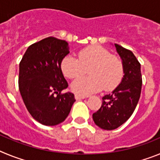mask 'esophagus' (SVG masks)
<instances>
[{"label":"esophagus","instance_id":"esophagus-1","mask_svg":"<svg viewBox=\"0 0 160 160\" xmlns=\"http://www.w3.org/2000/svg\"><path fill=\"white\" fill-rule=\"evenodd\" d=\"M75 99L76 100H80V99H83V98H85V96H82V95H78V94H75Z\"/></svg>","mask_w":160,"mask_h":160}]
</instances>
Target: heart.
I'll return each mask as SVG.
<instances>
[{
  "label": "heart",
  "instance_id": "obj_1",
  "mask_svg": "<svg viewBox=\"0 0 160 160\" xmlns=\"http://www.w3.org/2000/svg\"><path fill=\"white\" fill-rule=\"evenodd\" d=\"M87 69L90 76L80 78L71 85L73 92L78 95H87L102 88L107 91L114 90L123 76V66L119 58L98 46L80 50L78 58L66 56L61 62V70L70 79L82 76Z\"/></svg>",
  "mask_w": 160,
  "mask_h": 160
}]
</instances>
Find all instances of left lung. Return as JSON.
Segmentation results:
<instances>
[{
    "label": "left lung",
    "mask_w": 160,
    "mask_h": 160,
    "mask_svg": "<svg viewBox=\"0 0 160 160\" xmlns=\"http://www.w3.org/2000/svg\"><path fill=\"white\" fill-rule=\"evenodd\" d=\"M122 60V80L111 94L102 98V104L93 114L97 126L104 130L118 128L131 116L139 100L142 88L141 66L134 53L114 44Z\"/></svg>",
    "instance_id": "8db88e82"
}]
</instances>
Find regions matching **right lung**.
Instances as JSON below:
<instances>
[{"label": "right lung", "instance_id": "1", "mask_svg": "<svg viewBox=\"0 0 160 160\" xmlns=\"http://www.w3.org/2000/svg\"><path fill=\"white\" fill-rule=\"evenodd\" d=\"M69 51L68 43L49 37L29 46L19 64L18 86L29 114L38 122H62L75 102L72 93H62L68 83L61 62Z\"/></svg>", "mask_w": 160, "mask_h": 160}]
</instances>
